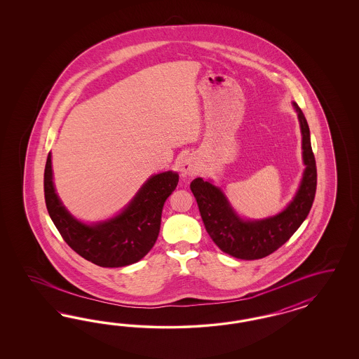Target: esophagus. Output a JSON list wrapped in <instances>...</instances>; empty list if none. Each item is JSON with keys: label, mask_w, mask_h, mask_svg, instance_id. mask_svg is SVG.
Listing matches in <instances>:
<instances>
[{"label": "esophagus", "mask_w": 359, "mask_h": 359, "mask_svg": "<svg viewBox=\"0 0 359 359\" xmlns=\"http://www.w3.org/2000/svg\"><path fill=\"white\" fill-rule=\"evenodd\" d=\"M198 171V162L194 155H187L180 163V174L183 176H192Z\"/></svg>", "instance_id": "1"}]
</instances>
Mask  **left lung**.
Instances as JSON below:
<instances>
[{"label": "left lung", "instance_id": "obj_1", "mask_svg": "<svg viewBox=\"0 0 359 359\" xmlns=\"http://www.w3.org/2000/svg\"><path fill=\"white\" fill-rule=\"evenodd\" d=\"M292 105L300 122L305 168L294 198L282 212L262 219H245L239 217L221 188L210 180L196 177L191 183L208 234L221 250L234 258L254 261L278 250L300 228L313 204L317 170L311 133L302 109L296 102Z\"/></svg>", "mask_w": 359, "mask_h": 359}]
</instances>
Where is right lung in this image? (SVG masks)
I'll return each instance as SVG.
<instances>
[{
	"instance_id": "obj_1",
	"label": "right lung",
	"mask_w": 359,
	"mask_h": 359,
	"mask_svg": "<svg viewBox=\"0 0 359 359\" xmlns=\"http://www.w3.org/2000/svg\"><path fill=\"white\" fill-rule=\"evenodd\" d=\"M177 182L174 171L152 175L117 216L86 224L67 210L56 194L50 152L44 168V200L55 226L72 250L100 267H123L151 250L159 236L164 203Z\"/></svg>"
}]
</instances>
